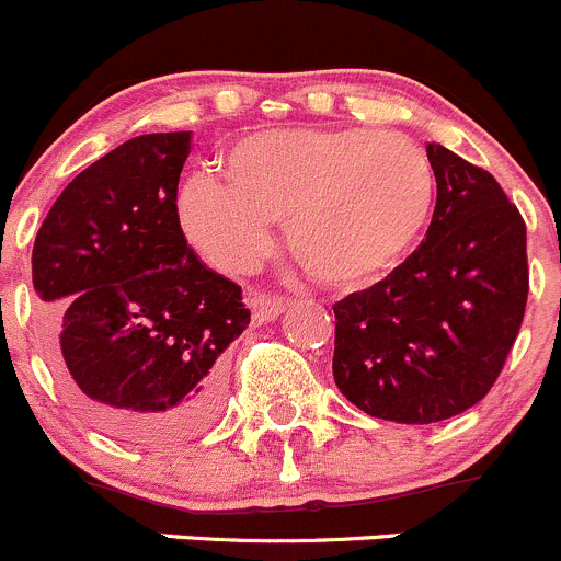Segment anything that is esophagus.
Returning a JSON list of instances; mask_svg holds the SVG:
<instances>
[{
    "instance_id": "obj_1",
    "label": "esophagus",
    "mask_w": 561,
    "mask_h": 561,
    "mask_svg": "<svg viewBox=\"0 0 561 561\" xmlns=\"http://www.w3.org/2000/svg\"><path fill=\"white\" fill-rule=\"evenodd\" d=\"M286 302H288L286 297H280V294H270V291H256L251 297V308H253V316H256L259 324L278 319V316L283 313V308H286Z\"/></svg>"
}]
</instances>
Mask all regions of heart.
<instances>
[{
    "mask_svg": "<svg viewBox=\"0 0 561 561\" xmlns=\"http://www.w3.org/2000/svg\"><path fill=\"white\" fill-rule=\"evenodd\" d=\"M224 174H196L180 193L187 237L224 267H251L283 220L310 278L363 288L396 273L434 218V165L396 133H259L226 152Z\"/></svg>",
    "mask_w": 561,
    "mask_h": 561,
    "instance_id": "heart-1",
    "label": "heart"
}]
</instances>
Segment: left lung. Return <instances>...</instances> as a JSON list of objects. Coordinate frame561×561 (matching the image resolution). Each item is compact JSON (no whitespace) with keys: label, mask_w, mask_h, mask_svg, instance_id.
<instances>
[{"label":"left lung","mask_w":561,"mask_h":561,"mask_svg":"<svg viewBox=\"0 0 561 561\" xmlns=\"http://www.w3.org/2000/svg\"><path fill=\"white\" fill-rule=\"evenodd\" d=\"M436 207L425 242L385 280L332 305V376L365 414L450 420L502 374L529 297L526 224L480 165L428 144Z\"/></svg>","instance_id":"1"}]
</instances>
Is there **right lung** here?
<instances>
[{
	"label": "right lung",
	"instance_id": "obj_1",
	"mask_svg": "<svg viewBox=\"0 0 561 561\" xmlns=\"http://www.w3.org/2000/svg\"><path fill=\"white\" fill-rule=\"evenodd\" d=\"M191 133H147L81 171L32 248L51 363L81 412L133 445L202 431L224 352L251 321L234 280L187 245L176 185Z\"/></svg>",
	"mask_w": 561,
	"mask_h": 561
}]
</instances>
